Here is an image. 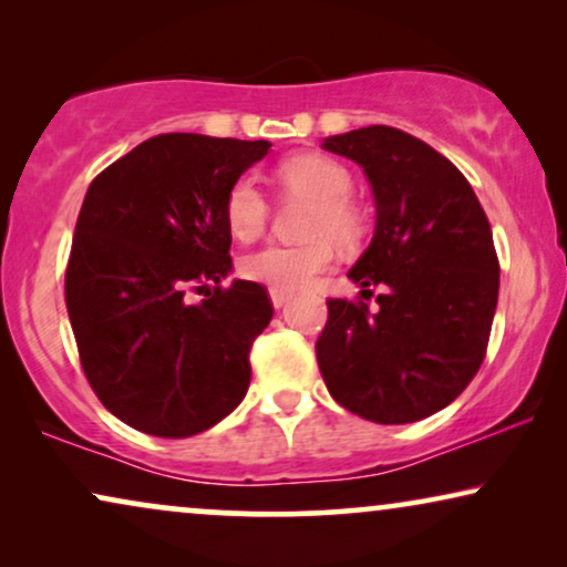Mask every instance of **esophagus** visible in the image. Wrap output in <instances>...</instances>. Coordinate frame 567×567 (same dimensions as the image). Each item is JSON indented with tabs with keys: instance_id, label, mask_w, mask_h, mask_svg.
Here are the masks:
<instances>
[{
	"instance_id": "1",
	"label": "esophagus",
	"mask_w": 567,
	"mask_h": 567,
	"mask_svg": "<svg viewBox=\"0 0 567 567\" xmlns=\"http://www.w3.org/2000/svg\"><path fill=\"white\" fill-rule=\"evenodd\" d=\"M291 299V291H281V289H270V301H274L276 309H281L286 301Z\"/></svg>"
}]
</instances>
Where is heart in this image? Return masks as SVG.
<instances>
[{"instance_id":"obj_1","label":"heart","mask_w":567,"mask_h":567,"mask_svg":"<svg viewBox=\"0 0 567 567\" xmlns=\"http://www.w3.org/2000/svg\"><path fill=\"white\" fill-rule=\"evenodd\" d=\"M276 181L284 196L307 200L312 212L307 216L301 245H268L239 262V274L270 289L293 291L320 276L332 262V238L338 247H355L367 231V219L351 198L353 175L343 162L324 154H293L276 167ZM224 219L231 235L243 243L260 237L268 227L270 206L250 177H239L224 196Z\"/></svg>"}]
</instances>
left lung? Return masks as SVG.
Returning <instances> with one entry per match:
<instances>
[{
    "instance_id": "1",
    "label": "left lung",
    "mask_w": 567,
    "mask_h": 567,
    "mask_svg": "<svg viewBox=\"0 0 567 567\" xmlns=\"http://www.w3.org/2000/svg\"><path fill=\"white\" fill-rule=\"evenodd\" d=\"M322 146L369 177L377 231L348 278L363 297L382 289L374 312L328 299L315 343L322 379L367 421H421L460 398L487 353L501 286L491 221L467 177L405 131L367 126Z\"/></svg>"
}]
</instances>
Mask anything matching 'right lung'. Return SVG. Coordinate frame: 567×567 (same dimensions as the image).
<instances>
[{
	"instance_id": "1",
	"label": "right lung",
	"mask_w": 567,
	"mask_h": 567,
	"mask_svg": "<svg viewBox=\"0 0 567 567\" xmlns=\"http://www.w3.org/2000/svg\"><path fill=\"white\" fill-rule=\"evenodd\" d=\"M270 142L159 134L90 183L64 293L84 377L131 429L185 439L250 386V348L274 317L266 286L235 281L229 185ZM204 292L200 306L187 293Z\"/></svg>"
}]
</instances>
